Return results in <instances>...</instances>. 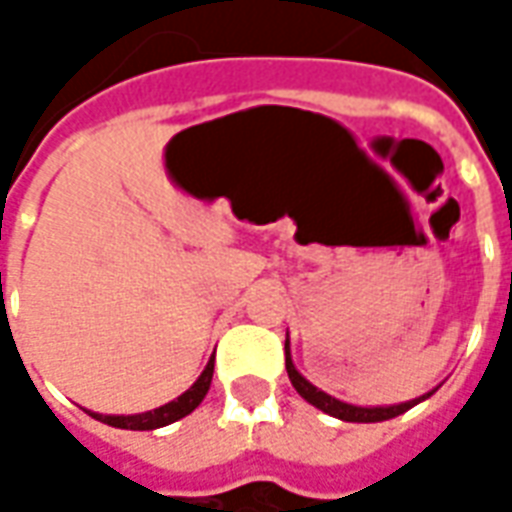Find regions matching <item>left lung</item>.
<instances>
[{
  "instance_id": "1",
  "label": "left lung",
  "mask_w": 512,
  "mask_h": 512,
  "mask_svg": "<svg viewBox=\"0 0 512 512\" xmlns=\"http://www.w3.org/2000/svg\"><path fill=\"white\" fill-rule=\"evenodd\" d=\"M285 370H288L290 384L296 386V392H299L307 403H312L315 408H321V411H326V414H332V417L345 419V422H384V419L400 417L403 411H408L411 406H417L419 400H425V397L433 395V392H428V395H422L419 400H408V403H400V406H378V408L351 406V403H343V400H337V397L326 395V392H321L318 386H312L307 378L301 376L299 370L293 367L288 343H285Z\"/></svg>"
}]
</instances>
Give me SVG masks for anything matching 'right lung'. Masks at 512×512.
<instances>
[{
  "instance_id": "obj_1",
  "label": "right lung",
  "mask_w": 512,
  "mask_h": 512,
  "mask_svg": "<svg viewBox=\"0 0 512 512\" xmlns=\"http://www.w3.org/2000/svg\"><path fill=\"white\" fill-rule=\"evenodd\" d=\"M213 378V359L205 365L202 370V376L194 381L191 389H186L178 400H172L167 406L153 408V411H145V414H134V417H104V414H93L95 419H101L106 425H112V428H123V430H156L164 428L169 422H178L186 414H191L194 408L200 406L202 397L208 395V386H211Z\"/></svg>"
}]
</instances>
